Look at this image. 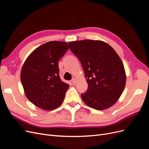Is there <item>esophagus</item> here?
<instances>
[{"mask_svg": "<svg viewBox=\"0 0 149 149\" xmlns=\"http://www.w3.org/2000/svg\"><path fill=\"white\" fill-rule=\"evenodd\" d=\"M72 83L73 84H76V83H77L76 79H72Z\"/></svg>", "mask_w": 149, "mask_h": 149, "instance_id": "1", "label": "esophagus"}]
</instances>
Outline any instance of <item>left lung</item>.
<instances>
[{
  "mask_svg": "<svg viewBox=\"0 0 149 149\" xmlns=\"http://www.w3.org/2000/svg\"><path fill=\"white\" fill-rule=\"evenodd\" d=\"M68 44L79 59L88 84L86 91L81 94L83 101L97 110L113 106L126 83L124 64L117 53L102 41L86 40Z\"/></svg>",
  "mask_w": 149,
  "mask_h": 149,
  "instance_id": "left-lung-1",
  "label": "left lung"
}]
</instances>
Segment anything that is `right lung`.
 <instances>
[{"label": "right lung", "instance_id": "add662e5", "mask_svg": "<svg viewBox=\"0 0 149 149\" xmlns=\"http://www.w3.org/2000/svg\"><path fill=\"white\" fill-rule=\"evenodd\" d=\"M68 49L66 42L45 43L29 56L22 68L21 80L25 95L44 110L60 106L69 87L60 79L58 68V61Z\"/></svg>", "mask_w": 149, "mask_h": 149}]
</instances>
